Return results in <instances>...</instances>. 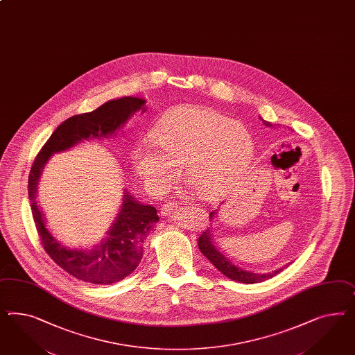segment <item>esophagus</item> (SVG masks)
Returning <instances> with one entry per match:
<instances>
[{"label": "esophagus", "instance_id": "34e87169", "mask_svg": "<svg viewBox=\"0 0 355 355\" xmlns=\"http://www.w3.org/2000/svg\"><path fill=\"white\" fill-rule=\"evenodd\" d=\"M175 210H178L176 203H164L161 207L162 215H170V214L175 213Z\"/></svg>", "mask_w": 355, "mask_h": 355}]
</instances>
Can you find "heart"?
I'll use <instances>...</instances> for the list:
<instances>
[{"instance_id": "1", "label": "heart", "mask_w": 355, "mask_h": 355, "mask_svg": "<svg viewBox=\"0 0 355 355\" xmlns=\"http://www.w3.org/2000/svg\"><path fill=\"white\" fill-rule=\"evenodd\" d=\"M252 135L241 123L197 105L167 112L153 127L150 141L136 142L131 162L146 188L166 192L179 179L205 200H215L253 161Z\"/></svg>"}]
</instances>
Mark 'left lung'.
I'll use <instances>...</instances> for the list:
<instances>
[{
    "label": "left lung",
    "instance_id": "obj_1",
    "mask_svg": "<svg viewBox=\"0 0 355 355\" xmlns=\"http://www.w3.org/2000/svg\"><path fill=\"white\" fill-rule=\"evenodd\" d=\"M264 125L267 127H272L274 124L270 122L263 121ZM216 211L210 213V219L213 222L214 216H215ZM198 248L201 250V253L215 266L222 274L225 275L228 279L234 280V282H240L243 284H255L264 282L267 279L274 277L275 275L280 274L284 268H279L275 270L272 272L268 274H258V272H253V271H246L241 267H237L236 264H233L227 257H224L222 252H219V249L215 246L214 243V228H207L206 231L201 233V236L198 237Z\"/></svg>",
    "mask_w": 355,
    "mask_h": 355
}]
</instances>
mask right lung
<instances>
[{
  "instance_id": "1",
  "label": "right lung",
  "mask_w": 355,
  "mask_h": 355,
  "mask_svg": "<svg viewBox=\"0 0 355 355\" xmlns=\"http://www.w3.org/2000/svg\"><path fill=\"white\" fill-rule=\"evenodd\" d=\"M146 110L145 100L122 97L103 103L98 109L73 115L61 123L35 158L28 176L31 210L41 243L51 259L73 277L92 284L118 283L132 274L142 258V246L153 225L159 220L157 209L136 201L128 192L107 237L93 249H70L62 245L46 228L36 201L41 173L54 153L69 150L79 142L115 135L136 112Z\"/></svg>"
}]
</instances>
